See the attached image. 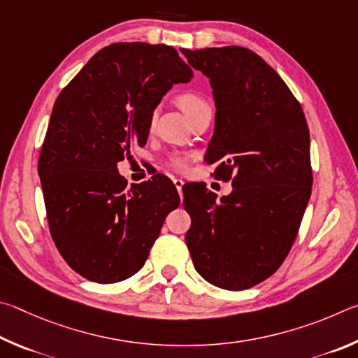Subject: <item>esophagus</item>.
<instances>
[{
  "instance_id": "obj_1",
  "label": "esophagus",
  "mask_w": 358,
  "mask_h": 358,
  "mask_svg": "<svg viewBox=\"0 0 358 358\" xmlns=\"http://www.w3.org/2000/svg\"><path fill=\"white\" fill-rule=\"evenodd\" d=\"M173 182H174V185H176V189H178L179 195L182 196V185H184V180H182V179H178V178H174V179H173Z\"/></svg>"
}]
</instances>
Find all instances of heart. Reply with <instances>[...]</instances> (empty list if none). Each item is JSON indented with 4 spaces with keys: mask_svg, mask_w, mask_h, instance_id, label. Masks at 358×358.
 <instances>
[{
    "mask_svg": "<svg viewBox=\"0 0 358 358\" xmlns=\"http://www.w3.org/2000/svg\"><path fill=\"white\" fill-rule=\"evenodd\" d=\"M176 103L179 105V108L185 113L189 119L198 115L199 111L210 108L208 100L196 91H184L178 94V96H176ZM169 163H171V166L176 169H184L187 166V162L182 157H173Z\"/></svg>",
    "mask_w": 358,
    "mask_h": 358,
    "instance_id": "heart-1",
    "label": "heart"
}]
</instances>
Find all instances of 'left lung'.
<instances>
[{
	"label": "left lung",
	"instance_id": "1",
	"mask_svg": "<svg viewBox=\"0 0 358 358\" xmlns=\"http://www.w3.org/2000/svg\"><path fill=\"white\" fill-rule=\"evenodd\" d=\"M209 77L215 129L206 163L233 192L217 201L204 184L182 187L192 217L185 242L210 285L242 291L267 280L296 241L311 196L310 131L299 100L280 75L243 47L187 50Z\"/></svg>",
	"mask_w": 358,
	"mask_h": 358
}]
</instances>
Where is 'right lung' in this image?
<instances>
[{"label":"right lung","mask_w":358,"mask_h":358,"mask_svg":"<svg viewBox=\"0 0 358 358\" xmlns=\"http://www.w3.org/2000/svg\"><path fill=\"white\" fill-rule=\"evenodd\" d=\"M193 71L165 43L117 42L97 52L56 99L37 171L52 239L71 268L117 283L146 262L180 204L166 176L127 187L117 162L148 141L152 111Z\"/></svg>","instance_id":"right-lung-1"}]
</instances>
